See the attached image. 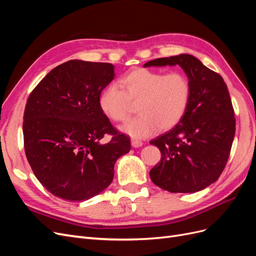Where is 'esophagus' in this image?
<instances>
[{"label":"esophagus","mask_w":256,"mask_h":256,"mask_svg":"<svg viewBox=\"0 0 256 256\" xmlns=\"http://www.w3.org/2000/svg\"><path fill=\"white\" fill-rule=\"evenodd\" d=\"M143 143L138 140H131V146L134 147V148H138V147H141Z\"/></svg>","instance_id":"34e87169"}]
</instances>
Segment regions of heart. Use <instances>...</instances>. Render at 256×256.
I'll list each match as a JSON object with an SVG mask.
<instances>
[{"instance_id": "1", "label": "heart", "mask_w": 256, "mask_h": 256, "mask_svg": "<svg viewBox=\"0 0 256 256\" xmlns=\"http://www.w3.org/2000/svg\"><path fill=\"white\" fill-rule=\"evenodd\" d=\"M120 86L110 84L100 92L99 108L113 122L125 120L138 104L140 115L120 127L134 138H144L159 130H168L182 120L188 109L191 86L187 76L174 72L138 68L122 76Z\"/></svg>"}]
</instances>
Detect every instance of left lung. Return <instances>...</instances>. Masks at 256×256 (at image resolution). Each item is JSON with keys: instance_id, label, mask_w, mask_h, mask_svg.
I'll return each mask as SVG.
<instances>
[{"instance_id": "1", "label": "left lung", "mask_w": 256, "mask_h": 256, "mask_svg": "<svg viewBox=\"0 0 256 256\" xmlns=\"http://www.w3.org/2000/svg\"><path fill=\"white\" fill-rule=\"evenodd\" d=\"M180 66L188 76L191 97L177 125L150 143L161 152L150 171L152 182L173 193H194L220 177L235 136L232 100L222 76L190 54L147 62L143 67Z\"/></svg>"}]
</instances>
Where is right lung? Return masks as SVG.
Wrapping results in <instances>:
<instances>
[{
  "instance_id": "obj_1",
  "label": "right lung",
  "mask_w": 256,
  "mask_h": 256,
  "mask_svg": "<svg viewBox=\"0 0 256 256\" xmlns=\"http://www.w3.org/2000/svg\"><path fill=\"white\" fill-rule=\"evenodd\" d=\"M115 76L109 63L72 60L53 68L28 99L24 150L36 178L53 196L86 200L113 180L114 166L130 150L99 108L100 92ZM104 134L112 138L104 144Z\"/></svg>"
}]
</instances>
